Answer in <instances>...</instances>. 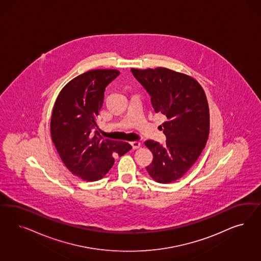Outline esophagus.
I'll list each match as a JSON object with an SVG mask.
<instances>
[{"label": "esophagus", "instance_id": "34e87169", "mask_svg": "<svg viewBox=\"0 0 261 261\" xmlns=\"http://www.w3.org/2000/svg\"><path fill=\"white\" fill-rule=\"evenodd\" d=\"M130 145L133 146L134 149H138V148H140L141 143L139 141H133V142H130Z\"/></svg>", "mask_w": 261, "mask_h": 261}]
</instances>
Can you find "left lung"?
<instances>
[{"instance_id":"left-lung-1","label":"left lung","mask_w":261,"mask_h":261,"mask_svg":"<svg viewBox=\"0 0 261 261\" xmlns=\"http://www.w3.org/2000/svg\"><path fill=\"white\" fill-rule=\"evenodd\" d=\"M132 72L150 94L154 111L167 117L162 124L166 143L145 142L153 155L146 169L156 182H173L193 166L207 141L210 108L205 93L192 76L167 68H132Z\"/></svg>"}]
</instances>
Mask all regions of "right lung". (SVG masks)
Returning a JSON list of instances; mask_svg holds the SVG:
<instances>
[{"mask_svg":"<svg viewBox=\"0 0 261 261\" xmlns=\"http://www.w3.org/2000/svg\"><path fill=\"white\" fill-rule=\"evenodd\" d=\"M119 74L115 69H97L74 77L61 89L53 109L51 141L68 170L86 181L105 177L114 156L133 148L124 141L105 139L97 130L106 87Z\"/></svg>","mask_w":261,"mask_h":261,"instance_id":"1","label":"right lung"}]
</instances>
